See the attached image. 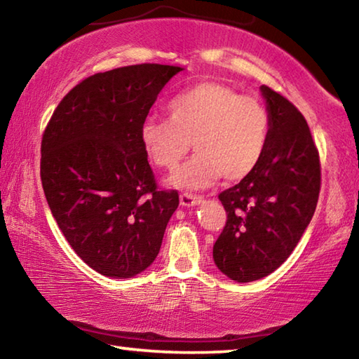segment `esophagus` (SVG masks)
<instances>
[{"instance_id": "obj_1", "label": "esophagus", "mask_w": 359, "mask_h": 359, "mask_svg": "<svg viewBox=\"0 0 359 359\" xmlns=\"http://www.w3.org/2000/svg\"><path fill=\"white\" fill-rule=\"evenodd\" d=\"M204 201L203 196H196V194L191 193H182L180 194V204L185 205V208H193V205H198Z\"/></svg>"}]
</instances>
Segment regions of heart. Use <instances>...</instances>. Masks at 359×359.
Segmentation results:
<instances>
[{
	"label": "heart",
	"instance_id": "heart-1",
	"mask_svg": "<svg viewBox=\"0 0 359 359\" xmlns=\"http://www.w3.org/2000/svg\"><path fill=\"white\" fill-rule=\"evenodd\" d=\"M169 118L151 115L139 130L149 160L174 172L193 144L198 155L171 177L180 188H204L220 177L229 182L250 175L263 160L271 137V115L253 96L228 85L204 82L169 101Z\"/></svg>",
	"mask_w": 359,
	"mask_h": 359
}]
</instances>
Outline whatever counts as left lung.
I'll return each instance as SVG.
<instances>
[{"label":"left lung","instance_id":"left-lung-1","mask_svg":"<svg viewBox=\"0 0 359 359\" xmlns=\"http://www.w3.org/2000/svg\"><path fill=\"white\" fill-rule=\"evenodd\" d=\"M271 137L258 168L218 194L226 223L214 261L231 280L253 282L287 259L311 223L321 187L320 155L293 102L261 85Z\"/></svg>","mask_w":359,"mask_h":359}]
</instances>
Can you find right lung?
Returning <instances> with one entry per match:
<instances>
[{
	"mask_svg": "<svg viewBox=\"0 0 359 359\" xmlns=\"http://www.w3.org/2000/svg\"><path fill=\"white\" fill-rule=\"evenodd\" d=\"M179 66L98 72L60 101L42 135L41 182L66 241L92 269L128 278L154 263L177 190L158 188L139 130Z\"/></svg>",
	"mask_w": 359,
	"mask_h": 359,
	"instance_id": "1",
	"label": "right lung"
}]
</instances>
